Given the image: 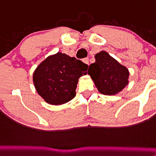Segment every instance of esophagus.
<instances>
[{
    "label": "esophagus",
    "mask_w": 156,
    "mask_h": 156,
    "mask_svg": "<svg viewBox=\"0 0 156 156\" xmlns=\"http://www.w3.org/2000/svg\"><path fill=\"white\" fill-rule=\"evenodd\" d=\"M83 62L85 64H86V65H89V59H88V58H85L83 59Z\"/></svg>",
    "instance_id": "esophagus-1"
}]
</instances>
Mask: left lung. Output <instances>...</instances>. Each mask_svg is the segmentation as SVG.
I'll return each mask as SVG.
<instances>
[{
  "mask_svg": "<svg viewBox=\"0 0 156 156\" xmlns=\"http://www.w3.org/2000/svg\"><path fill=\"white\" fill-rule=\"evenodd\" d=\"M95 62L89 65L88 74L94 81L98 91L106 95H114L129 84V71L126 67L101 51L96 54Z\"/></svg>",
  "mask_w": 156,
  "mask_h": 156,
  "instance_id": "left-lung-1",
  "label": "left lung"
}]
</instances>
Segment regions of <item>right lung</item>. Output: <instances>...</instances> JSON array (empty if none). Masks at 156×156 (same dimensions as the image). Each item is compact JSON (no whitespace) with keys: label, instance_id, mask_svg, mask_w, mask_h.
<instances>
[{"label":"right lung","instance_id":"1","mask_svg":"<svg viewBox=\"0 0 156 156\" xmlns=\"http://www.w3.org/2000/svg\"><path fill=\"white\" fill-rule=\"evenodd\" d=\"M88 65L58 52L44 60L33 74L37 92L47 103L59 105L73 99L78 78L87 73Z\"/></svg>","mask_w":156,"mask_h":156}]
</instances>
